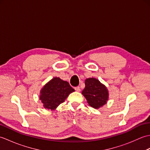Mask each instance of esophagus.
I'll return each mask as SVG.
<instances>
[{"label":"esophagus","instance_id":"1","mask_svg":"<svg viewBox=\"0 0 150 150\" xmlns=\"http://www.w3.org/2000/svg\"><path fill=\"white\" fill-rule=\"evenodd\" d=\"M74 89H75V90L77 91H81V88H80V87H79V86L75 87Z\"/></svg>","mask_w":150,"mask_h":150}]
</instances>
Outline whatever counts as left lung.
Wrapping results in <instances>:
<instances>
[{"label":"left lung","instance_id":"obj_1","mask_svg":"<svg viewBox=\"0 0 150 150\" xmlns=\"http://www.w3.org/2000/svg\"><path fill=\"white\" fill-rule=\"evenodd\" d=\"M82 94L86 98L89 105L95 109L104 106L108 99L107 88L94 78H89L85 81V88Z\"/></svg>","mask_w":150,"mask_h":150}]
</instances>
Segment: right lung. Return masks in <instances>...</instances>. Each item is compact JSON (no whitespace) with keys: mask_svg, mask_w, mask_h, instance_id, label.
I'll use <instances>...</instances> for the list:
<instances>
[{"mask_svg":"<svg viewBox=\"0 0 150 150\" xmlns=\"http://www.w3.org/2000/svg\"><path fill=\"white\" fill-rule=\"evenodd\" d=\"M74 91L68 82L64 81L59 77H55L44 86L40 91V100L44 108L53 110Z\"/></svg>","mask_w":150,"mask_h":150,"instance_id":"obj_1","label":"right lung"}]
</instances>
